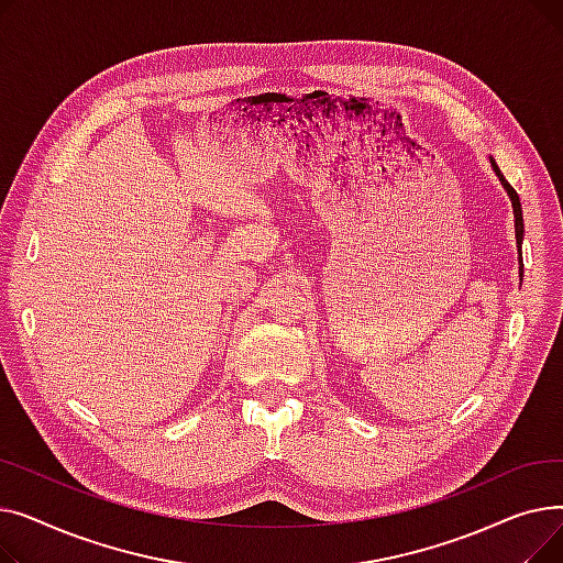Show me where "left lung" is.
<instances>
[{
	"instance_id": "left-lung-1",
	"label": "left lung",
	"mask_w": 563,
	"mask_h": 563,
	"mask_svg": "<svg viewBox=\"0 0 563 563\" xmlns=\"http://www.w3.org/2000/svg\"><path fill=\"white\" fill-rule=\"evenodd\" d=\"M490 166H493V170H495V175L499 177V183H501V187L507 189V194H509V198H511V205H514V219H516V240H518V249H520V244H522V232H525V223H522V205H520V198H518V194H516V189L505 180V175H501V170L497 168V164H495V159L490 157Z\"/></svg>"
}]
</instances>
